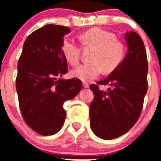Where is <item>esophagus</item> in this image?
<instances>
[{
    "label": "esophagus",
    "mask_w": 161,
    "mask_h": 161,
    "mask_svg": "<svg viewBox=\"0 0 161 161\" xmlns=\"http://www.w3.org/2000/svg\"><path fill=\"white\" fill-rule=\"evenodd\" d=\"M83 87H84L85 88H87V87H89V84L87 83H83Z\"/></svg>",
    "instance_id": "obj_1"
}]
</instances>
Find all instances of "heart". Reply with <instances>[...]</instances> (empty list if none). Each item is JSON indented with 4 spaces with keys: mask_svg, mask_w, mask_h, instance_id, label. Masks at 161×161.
I'll return each mask as SVG.
<instances>
[{
    "mask_svg": "<svg viewBox=\"0 0 161 161\" xmlns=\"http://www.w3.org/2000/svg\"><path fill=\"white\" fill-rule=\"evenodd\" d=\"M84 46L93 48L90 63L78 65L71 71V75L83 82H90L102 72L111 73L121 64L126 55V46L117 40L112 32L100 28H92L80 35ZM64 58L72 65H76L80 58V49L71 40H65L62 44Z\"/></svg>",
    "mask_w": 161,
    "mask_h": 161,
    "instance_id": "1",
    "label": "heart"
}]
</instances>
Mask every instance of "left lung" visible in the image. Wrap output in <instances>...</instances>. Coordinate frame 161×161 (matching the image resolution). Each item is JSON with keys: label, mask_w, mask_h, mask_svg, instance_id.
Here are the masks:
<instances>
[{"label": "left lung", "mask_w": 161, "mask_h": 161, "mask_svg": "<svg viewBox=\"0 0 161 161\" xmlns=\"http://www.w3.org/2000/svg\"><path fill=\"white\" fill-rule=\"evenodd\" d=\"M127 50L121 64L108 78L97 82L108 85L106 91L97 85L89 86L94 94L90 104V127L103 140L121 136L139 118L147 92L148 63L144 43L140 35L124 34Z\"/></svg>", "instance_id": "left-lung-1"}]
</instances>
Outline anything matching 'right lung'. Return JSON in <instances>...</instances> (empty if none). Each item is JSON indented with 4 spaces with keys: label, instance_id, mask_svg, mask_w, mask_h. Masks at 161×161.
Wrapping results in <instances>:
<instances>
[{
    "label": "right lung",
    "instance_id": "right-lung-1",
    "mask_svg": "<svg viewBox=\"0 0 161 161\" xmlns=\"http://www.w3.org/2000/svg\"><path fill=\"white\" fill-rule=\"evenodd\" d=\"M70 29L46 25L29 35L17 66L16 92L25 121L42 136L55 134L64 123V103L82 88L78 78L64 79L68 64L62 53Z\"/></svg>",
    "mask_w": 161,
    "mask_h": 161
}]
</instances>
